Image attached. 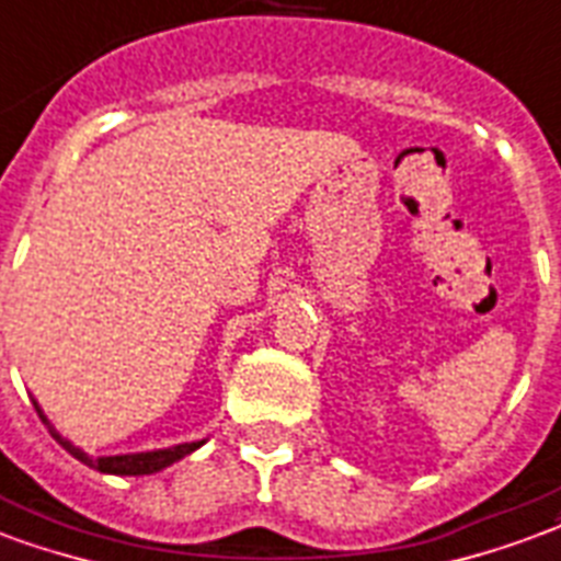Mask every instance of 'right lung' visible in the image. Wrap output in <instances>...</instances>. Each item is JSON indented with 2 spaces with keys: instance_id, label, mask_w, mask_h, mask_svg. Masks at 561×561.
Masks as SVG:
<instances>
[{
  "instance_id": "right-lung-1",
  "label": "right lung",
  "mask_w": 561,
  "mask_h": 561,
  "mask_svg": "<svg viewBox=\"0 0 561 561\" xmlns=\"http://www.w3.org/2000/svg\"><path fill=\"white\" fill-rule=\"evenodd\" d=\"M32 402H35L37 416H41L46 428H49V435L56 437L58 444L65 446L70 456L79 458L82 465L94 467V470H100V473H112V476H150V473H159V470H165V467H171L174 461H180V458L192 456L195 449H201V446L206 444V440H192V444L165 446V449H147V453H124V456H100V458H94V456H88L85 449H79L73 440H67L65 435H58L56 425L46 420V414L41 411V405H37V399H32Z\"/></svg>"
}]
</instances>
